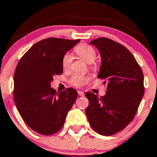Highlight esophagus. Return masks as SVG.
<instances>
[{
	"instance_id": "34e87169",
	"label": "esophagus",
	"mask_w": 157,
	"mask_h": 157,
	"mask_svg": "<svg viewBox=\"0 0 157 157\" xmlns=\"http://www.w3.org/2000/svg\"><path fill=\"white\" fill-rule=\"evenodd\" d=\"M77 93H78V95H80V96H83V95H84V92H82V91H80V90H79V91H77Z\"/></svg>"
}]
</instances>
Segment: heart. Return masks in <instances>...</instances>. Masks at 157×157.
Segmentation results:
<instances>
[{"instance_id":"obj_1","label":"heart","mask_w":157,"mask_h":157,"mask_svg":"<svg viewBox=\"0 0 157 157\" xmlns=\"http://www.w3.org/2000/svg\"><path fill=\"white\" fill-rule=\"evenodd\" d=\"M75 52L77 55L82 57L87 63H92L96 57L95 49L87 44H82L75 47ZM71 56L69 53L64 54L62 59V66L64 70L67 69L70 65ZM89 81V78L81 75H75L70 80V83L74 86L80 87L86 84Z\"/></svg>"}]
</instances>
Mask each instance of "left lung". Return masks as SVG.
I'll return each mask as SVG.
<instances>
[{"label": "left lung", "mask_w": 157, "mask_h": 157, "mask_svg": "<svg viewBox=\"0 0 157 157\" xmlns=\"http://www.w3.org/2000/svg\"><path fill=\"white\" fill-rule=\"evenodd\" d=\"M90 44L101 56L98 78L108 87L100 98L85 93L89 100L85 113L92 128L108 136L122 131L134 118L144 94V75L133 54L121 44L100 37Z\"/></svg>", "instance_id": "obj_1"}]
</instances>
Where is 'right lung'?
Segmentation results:
<instances>
[{"instance_id": "right-lung-1", "label": "right lung", "mask_w": 157, "mask_h": 157, "mask_svg": "<svg viewBox=\"0 0 157 157\" xmlns=\"http://www.w3.org/2000/svg\"><path fill=\"white\" fill-rule=\"evenodd\" d=\"M80 39H43L21 58L13 76V98L24 121L35 132L49 136L62 128L77 92L67 88L58 93L51 87L54 75H62V57Z\"/></svg>"}]
</instances>
